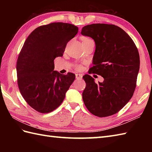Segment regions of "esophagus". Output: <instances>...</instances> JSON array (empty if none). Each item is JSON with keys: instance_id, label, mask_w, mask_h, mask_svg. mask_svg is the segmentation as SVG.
<instances>
[{"instance_id": "1", "label": "esophagus", "mask_w": 152, "mask_h": 152, "mask_svg": "<svg viewBox=\"0 0 152 152\" xmlns=\"http://www.w3.org/2000/svg\"><path fill=\"white\" fill-rule=\"evenodd\" d=\"M76 78L78 80L82 79V74H76Z\"/></svg>"}]
</instances>
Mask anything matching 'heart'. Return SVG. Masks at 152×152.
Masks as SVG:
<instances>
[{
	"mask_svg": "<svg viewBox=\"0 0 152 152\" xmlns=\"http://www.w3.org/2000/svg\"><path fill=\"white\" fill-rule=\"evenodd\" d=\"M82 43H83V42H87L91 41V40H91V39H90V38H87V37H83V38H82ZM78 68L79 69L80 66H78Z\"/></svg>",
	"mask_w": 152,
	"mask_h": 152,
	"instance_id": "1",
	"label": "heart"
}]
</instances>
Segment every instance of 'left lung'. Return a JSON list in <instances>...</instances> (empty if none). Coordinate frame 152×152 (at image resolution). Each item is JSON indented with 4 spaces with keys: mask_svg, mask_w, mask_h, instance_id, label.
I'll use <instances>...</instances> for the list:
<instances>
[{
    "mask_svg": "<svg viewBox=\"0 0 152 152\" xmlns=\"http://www.w3.org/2000/svg\"><path fill=\"white\" fill-rule=\"evenodd\" d=\"M81 34L95 42L94 65L89 72L104 78L96 83L89 74L83 76L86 83L83 102L98 117L115 114L129 101L136 88L140 69L137 48L127 33L114 25H88L82 28Z\"/></svg>",
    "mask_w": 152,
    "mask_h": 152,
    "instance_id": "obj_1",
    "label": "left lung"
}]
</instances>
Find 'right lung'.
<instances>
[{
	"label": "right lung",
	"mask_w": 152,
	"mask_h": 152,
	"mask_svg": "<svg viewBox=\"0 0 152 152\" xmlns=\"http://www.w3.org/2000/svg\"><path fill=\"white\" fill-rule=\"evenodd\" d=\"M78 32L75 25L57 22L37 27L28 35L18 58V85L31 108L49 113L61 105L75 74L54 70V59L62 57L66 44Z\"/></svg>",
	"instance_id": "add662e5"
}]
</instances>
